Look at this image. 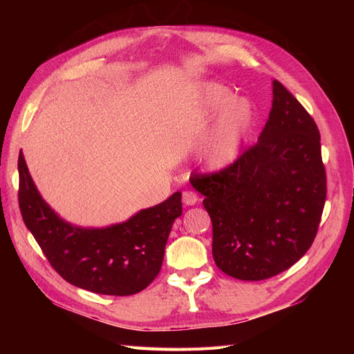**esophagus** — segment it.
I'll use <instances>...</instances> for the list:
<instances>
[{
	"instance_id": "34e87169",
	"label": "esophagus",
	"mask_w": 354,
	"mask_h": 354,
	"mask_svg": "<svg viewBox=\"0 0 354 354\" xmlns=\"http://www.w3.org/2000/svg\"><path fill=\"white\" fill-rule=\"evenodd\" d=\"M199 201V196L195 194V192L192 190H185L183 192V203L185 205H195V203H198Z\"/></svg>"
}]
</instances>
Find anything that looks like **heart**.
Masks as SVG:
<instances>
[{
  "instance_id": "b5f03b06",
  "label": "heart",
  "mask_w": 354,
  "mask_h": 354,
  "mask_svg": "<svg viewBox=\"0 0 354 354\" xmlns=\"http://www.w3.org/2000/svg\"><path fill=\"white\" fill-rule=\"evenodd\" d=\"M218 112L216 125L199 153L203 167L211 171L227 168L241 156L255 121L250 100L234 99L227 85L205 82L199 90V120H208Z\"/></svg>"
}]
</instances>
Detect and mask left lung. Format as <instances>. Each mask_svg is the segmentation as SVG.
Instances as JSON below:
<instances>
[{"label": "left lung", "mask_w": 354, "mask_h": 354, "mask_svg": "<svg viewBox=\"0 0 354 354\" xmlns=\"http://www.w3.org/2000/svg\"><path fill=\"white\" fill-rule=\"evenodd\" d=\"M190 183L205 196L217 267L263 281L295 264L312 246L326 199L320 134L313 118L279 81L259 142L214 174Z\"/></svg>", "instance_id": "8db88e82"}]
</instances>
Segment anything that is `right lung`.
Listing matches in <instances>:
<instances>
[{
  "mask_svg": "<svg viewBox=\"0 0 354 354\" xmlns=\"http://www.w3.org/2000/svg\"><path fill=\"white\" fill-rule=\"evenodd\" d=\"M19 207L28 230L66 282L103 295H133L158 276L171 227L181 216L176 192L155 207L108 227H81L63 220L42 199L25 156L19 153Z\"/></svg>",
  "mask_w": 354,
  "mask_h": 354,
  "instance_id": "1",
  "label": "right lung"
}]
</instances>
